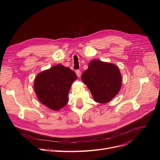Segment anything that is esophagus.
I'll return each mask as SVG.
<instances>
[{
	"label": "esophagus",
	"mask_w": 160,
	"mask_h": 160,
	"mask_svg": "<svg viewBox=\"0 0 160 160\" xmlns=\"http://www.w3.org/2000/svg\"><path fill=\"white\" fill-rule=\"evenodd\" d=\"M76 73L77 76H78V78H80V77H81V71H80L79 70H76Z\"/></svg>",
	"instance_id": "1"
}]
</instances>
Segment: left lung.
Wrapping results in <instances>:
<instances>
[{"instance_id":"left-lung-1","label":"left lung","mask_w":160,"mask_h":160,"mask_svg":"<svg viewBox=\"0 0 160 160\" xmlns=\"http://www.w3.org/2000/svg\"><path fill=\"white\" fill-rule=\"evenodd\" d=\"M82 82L91 92L93 100L107 103L117 95L122 86V76L114 64L94 59L81 76Z\"/></svg>"}]
</instances>
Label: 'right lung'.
<instances>
[{
    "label": "right lung",
    "mask_w": 160,
    "mask_h": 160,
    "mask_svg": "<svg viewBox=\"0 0 160 160\" xmlns=\"http://www.w3.org/2000/svg\"><path fill=\"white\" fill-rule=\"evenodd\" d=\"M77 76L75 72L62 65H57L38 73L34 82V88L38 100L54 111L68 103L71 85Z\"/></svg>",
    "instance_id": "right-lung-1"
}]
</instances>
